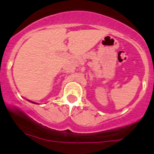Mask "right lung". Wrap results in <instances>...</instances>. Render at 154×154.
<instances>
[{"label":"right lung","mask_w":154,"mask_h":154,"mask_svg":"<svg viewBox=\"0 0 154 154\" xmlns=\"http://www.w3.org/2000/svg\"><path fill=\"white\" fill-rule=\"evenodd\" d=\"M31 102V101H30ZM32 103H33V102H32ZM36 104H37V103H36Z\"/></svg>","instance_id":"right-lung-1"}]
</instances>
